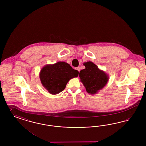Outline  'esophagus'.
Here are the masks:
<instances>
[{"label":"esophagus","instance_id":"1","mask_svg":"<svg viewBox=\"0 0 146 146\" xmlns=\"http://www.w3.org/2000/svg\"><path fill=\"white\" fill-rule=\"evenodd\" d=\"M76 70H78V71L80 72V67H76Z\"/></svg>","mask_w":146,"mask_h":146}]
</instances>
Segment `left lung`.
<instances>
[{
	"instance_id": "8db88e82",
	"label": "left lung",
	"mask_w": 146,
	"mask_h": 146,
	"mask_svg": "<svg viewBox=\"0 0 146 146\" xmlns=\"http://www.w3.org/2000/svg\"><path fill=\"white\" fill-rule=\"evenodd\" d=\"M84 65L85 68L80 72V81L87 93L96 94L107 84L109 79V75L99 69L92 62H85Z\"/></svg>"
}]
</instances>
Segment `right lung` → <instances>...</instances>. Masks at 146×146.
<instances>
[{
  "label": "right lung",
  "mask_w": 146,
  "mask_h": 146,
  "mask_svg": "<svg viewBox=\"0 0 146 146\" xmlns=\"http://www.w3.org/2000/svg\"><path fill=\"white\" fill-rule=\"evenodd\" d=\"M79 75L68 63L57 62L54 64L44 66L40 70V79L42 86L50 94L56 95L65 88L70 80Z\"/></svg>",
  "instance_id": "obj_1"
}]
</instances>
